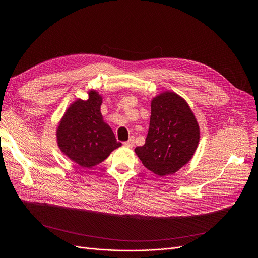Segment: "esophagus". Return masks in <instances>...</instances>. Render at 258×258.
Returning a JSON list of instances; mask_svg holds the SVG:
<instances>
[{
	"label": "esophagus",
	"mask_w": 258,
	"mask_h": 258,
	"mask_svg": "<svg viewBox=\"0 0 258 258\" xmlns=\"http://www.w3.org/2000/svg\"><path fill=\"white\" fill-rule=\"evenodd\" d=\"M134 144H135L134 138H131L128 141L123 142V146H124V147H127V148H132V147L134 146Z\"/></svg>",
	"instance_id": "34e87169"
}]
</instances>
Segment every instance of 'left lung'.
<instances>
[{"label": "left lung", "mask_w": 258, "mask_h": 258, "mask_svg": "<svg viewBox=\"0 0 258 258\" xmlns=\"http://www.w3.org/2000/svg\"><path fill=\"white\" fill-rule=\"evenodd\" d=\"M199 138L198 122L187 102L175 93L165 92L152 100L148 135L135 152L145 167L163 176L190 161Z\"/></svg>", "instance_id": "obj_1"}]
</instances>
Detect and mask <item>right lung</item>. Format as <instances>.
Returning <instances> with one entry per match:
<instances>
[{"instance_id": "add662e5", "label": "right lung", "mask_w": 258, "mask_h": 258, "mask_svg": "<svg viewBox=\"0 0 258 258\" xmlns=\"http://www.w3.org/2000/svg\"><path fill=\"white\" fill-rule=\"evenodd\" d=\"M101 104L102 97L95 91L89 92L88 100L79 99L70 105L57 130L60 150L82 167L101 163L121 146L103 120Z\"/></svg>"}]
</instances>
